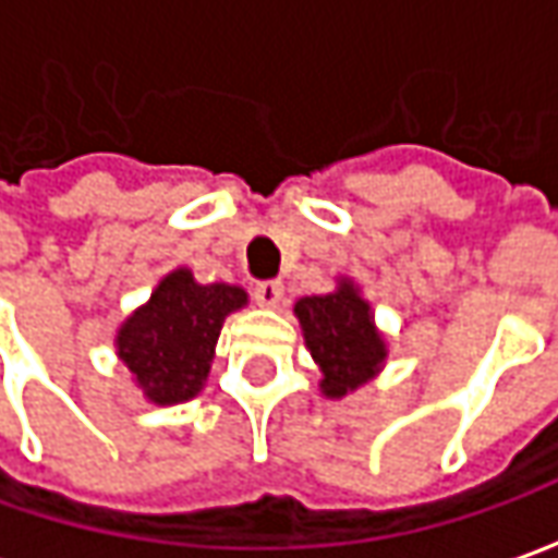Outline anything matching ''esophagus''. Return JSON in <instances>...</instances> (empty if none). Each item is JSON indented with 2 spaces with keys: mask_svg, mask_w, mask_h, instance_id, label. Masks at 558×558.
I'll return each mask as SVG.
<instances>
[{
  "mask_svg": "<svg viewBox=\"0 0 558 558\" xmlns=\"http://www.w3.org/2000/svg\"><path fill=\"white\" fill-rule=\"evenodd\" d=\"M253 296L259 305L265 308H275L280 299H283V287H280V280H259L256 287H253Z\"/></svg>",
  "mask_w": 558,
  "mask_h": 558,
  "instance_id": "obj_1",
  "label": "esophagus"
}]
</instances>
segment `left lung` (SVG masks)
Segmentation results:
<instances>
[{"instance_id":"1","label":"left lung","mask_w":558,"mask_h":558,"mask_svg":"<svg viewBox=\"0 0 558 558\" xmlns=\"http://www.w3.org/2000/svg\"><path fill=\"white\" fill-rule=\"evenodd\" d=\"M305 345L320 367V392L342 398L374 379L386 361V342L376 330L371 302L361 299L349 278L333 293L305 296L296 302Z\"/></svg>"}]
</instances>
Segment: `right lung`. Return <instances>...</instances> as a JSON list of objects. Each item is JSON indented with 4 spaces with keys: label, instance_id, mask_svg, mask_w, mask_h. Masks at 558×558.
<instances>
[{
    "label": "right lung",
    "instance_id": "1",
    "mask_svg": "<svg viewBox=\"0 0 558 558\" xmlns=\"http://www.w3.org/2000/svg\"><path fill=\"white\" fill-rule=\"evenodd\" d=\"M246 305L231 283H197L187 268L166 275L142 308L125 317L117 355L154 404H179L201 392L221 324Z\"/></svg>",
    "mask_w": 558,
    "mask_h": 558
}]
</instances>
